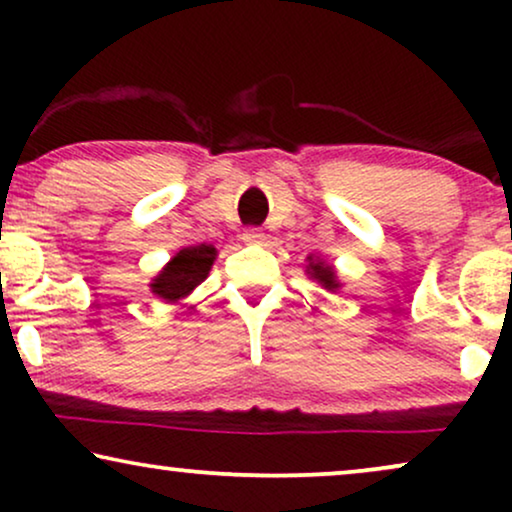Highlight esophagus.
Listing matches in <instances>:
<instances>
[{"mask_svg":"<svg viewBox=\"0 0 512 512\" xmlns=\"http://www.w3.org/2000/svg\"><path fill=\"white\" fill-rule=\"evenodd\" d=\"M263 240H265L263 230H258V228H247L242 233V242L244 244H263Z\"/></svg>","mask_w":512,"mask_h":512,"instance_id":"obj_1","label":"esophagus"}]
</instances>
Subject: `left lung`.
Segmentation results:
<instances>
[{"label":"left lung","instance_id":"1","mask_svg":"<svg viewBox=\"0 0 512 512\" xmlns=\"http://www.w3.org/2000/svg\"><path fill=\"white\" fill-rule=\"evenodd\" d=\"M305 275L314 279L321 289L338 293L342 289V282L338 279V270H335L333 263H326L324 258L317 254L307 256V265H305Z\"/></svg>","mask_w":512,"mask_h":512}]
</instances>
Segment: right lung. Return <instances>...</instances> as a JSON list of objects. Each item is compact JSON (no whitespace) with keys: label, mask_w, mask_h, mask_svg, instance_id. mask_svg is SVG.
Instances as JSON below:
<instances>
[{"label":"right lung","mask_w":512,"mask_h":512,"mask_svg":"<svg viewBox=\"0 0 512 512\" xmlns=\"http://www.w3.org/2000/svg\"><path fill=\"white\" fill-rule=\"evenodd\" d=\"M214 261V244H191V247H181L177 254L163 265V270L151 279V293L163 300V303H179V300L191 296L195 286L205 282Z\"/></svg>","instance_id":"right-lung-1"}]
</instances>
